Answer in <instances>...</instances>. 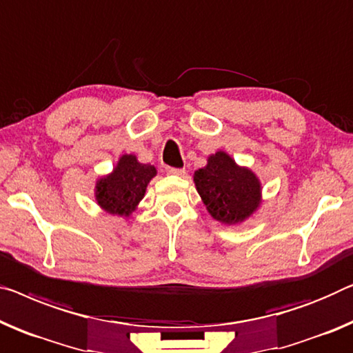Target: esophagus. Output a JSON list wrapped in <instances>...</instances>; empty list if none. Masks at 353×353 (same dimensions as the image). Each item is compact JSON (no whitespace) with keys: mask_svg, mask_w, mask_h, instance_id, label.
I'll return each mask as SVG.
<instances>
[{"mask_svg":"<svg viewBox=\"0 0 353 353\" xmlns=\"http://www.w3.org/2000/svg\"><path fill=\"white\" fill-rule=\"evenodd\" d=\"M166 172L171 176H185V170L182 168H166Z\"/></svg>","mask_w":353,"mask_h":353,"instance_id":"obj_1","label":"esophagus"}]
</instances>
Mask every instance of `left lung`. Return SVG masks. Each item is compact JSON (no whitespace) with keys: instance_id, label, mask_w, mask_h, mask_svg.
Returning <instances> with one entry per match:
<instances>
[{"instance_id":"1","label":"left lung","mask_w":353,"mask_h":353,"mask_svg":"<svg viewBox=\"0 0 353 353\" xmlns=\"http://www.w3.org/2000/svg\"><path fill=\"white\" fill-rule=\"evenodd\" d=\"M193 181L209 214L222 223L244 222L261 203L259 177L225 152L210 155L208 165L194 171Z\"/></svg>"}]
</instances>
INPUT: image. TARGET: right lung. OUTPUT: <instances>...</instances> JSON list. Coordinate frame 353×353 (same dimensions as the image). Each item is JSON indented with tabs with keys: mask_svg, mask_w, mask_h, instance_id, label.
I'll return each instance as SVG.
<instances>
[{
	"mask_svg": "<svg viewBox=\"0 0 353 353\" xmlns=\"http://www.w3.org/2000/svg\"><path fill=\"white\" fill-rule=\"evenodd\" d=\"M155 174V166L139 163L134 155H123L114 171L97 182L94 196L109 214L128 217L144 198L147 183Z\"/></svg>",
	"mask_w": 353,
	"mask_h": 353,
	"instance_id": "right-lung-1",
	"label": "right lung"
}]
</instances>
